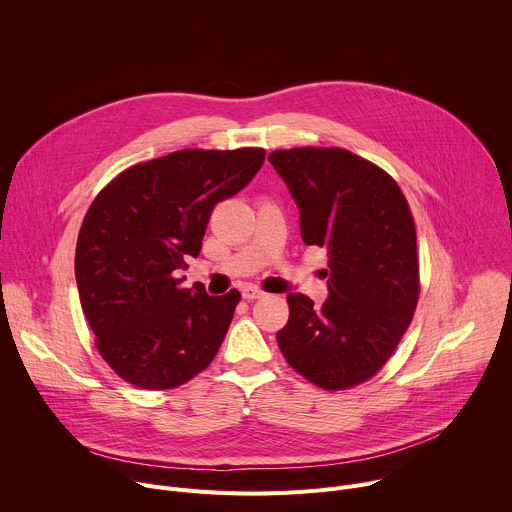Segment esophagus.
<instances>
[{
    "label": "esophagus",
    "mask_w": 512,
    "mask_h": 512,
    "mask_svg": "<svg viewBox=\"0 0 512 512\" xmlns=\"http://www.w3.org/2000/svg\"><path fill=\"white\" fill-rule=\"evenodd\" d=\"M263 296H265V291L259 289V287H255V285L243 287V298H245V300H259V298H263Z\"/></svg>",
    "instance_id": "obj_1"
}]
</instances>
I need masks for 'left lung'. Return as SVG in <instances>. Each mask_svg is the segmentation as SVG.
<instances>
[{
    "mask_svg": "<svg viewBox=\"0 0 512 512\" xmlns=\"http://www.w3.org/2000/svg\"><path fill=\"white\" fill-rule=\"evenodd\" d=\"M269 162L298 202L304 243L330 257L328 300L289 294L277 344L316 387L352 389L385 367L417 308L411 208L383 168L342 148L275 150Z\"/></svg>",
    "mask_w": 512,
    "mask_h": 512,
    "instance_id": "8db88e82",
    "label": "left lung"
}]
</instances>
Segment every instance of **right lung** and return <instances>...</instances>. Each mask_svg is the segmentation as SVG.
I'll return each instance as SVG.
<instances>
[{
  "mask_svg": "<svg viewBox=\"0 0 512 512\" xmlns=\"http://www.w3.org/2000/svg\"><path fill=\"white\" fill-rule=\"evenodd\" d=\"M261 148L180 150L115 176L89 206L75 275L103 360L123 381L150 391L184 385L221 348L241 294L184 287L214 206L245 188Z\"/></svg>",
  "mask_w": 512,
  "mask_h": 512,
  "instance_id": "obj_1",
  "label": "right lung"
}]
</instances>
